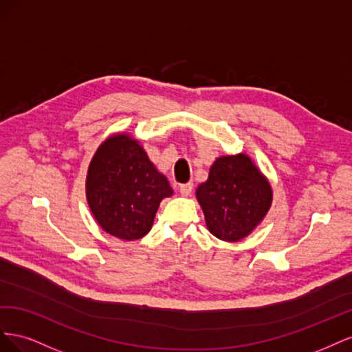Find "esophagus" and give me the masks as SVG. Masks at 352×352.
<instances>
[{
  "label": "esophagus",
  "mask_w": 352,
  "mask_h": 352,
  "mask_svg": "<svg viewBox=\"0 0 352 352\" xmlns=\"http://www.w3.org/2000/svg\"><path fill=\"white\" fill-rule=\"evenodd\" d=\"M192 190H194V185L192 184H184V185L179 186V192L182 194L184 197H188V195L192 194Z\"/></svg>",
  "instance_id": "34e87169"
}]
</instances>
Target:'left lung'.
I'll return each mask as SVG.
<instances>
[{
  "label": "left lung",
  "mask_w": 352,
  "mask_h": 352,
  "mask_svg": "<svg viewBox=\"0 0 352 352\" xmlns=\"http://www.w3.org/2000/svg\"><path fill=\"white\" fill-rule=\"evenodd\" d=\"M208 230L221 241L248 236L267 214L272 188L245 154L217 158L197 189Z\"/></svg>",
  "instance_id": "obj_1"
}]
</instances>
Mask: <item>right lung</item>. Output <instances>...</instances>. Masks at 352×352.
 <instances>
[{
    "label": "right lung",
    "mask_w": 352,
    "mask_h": 352,
    "mask_svg": "<svg viewBox=\"0 0 352 352\" xmlns=\"http://www.w3.org/2000/svg\"><path fill=\"white\" fill-rule=\"evenodd\" d=\"M172 194L168 180L127 135L109 138L89 164V208L98 225L116 238L135 241L145 236L160 202Z\"/></svg>",
    "instance_id": "add662e5"
}]
</instances>
